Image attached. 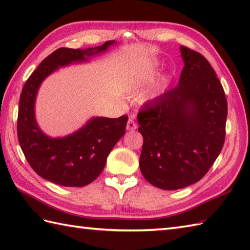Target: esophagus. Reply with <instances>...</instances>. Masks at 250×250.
I'll list each match as a JSON object with an SVG mask.
<instances>
[{
    "label": "esophagus",
    "mask_w": 250,
    "mask_h": 250,
    "mask_svg": "<svg viewBox=\"0 0 250 250\" xmlns=\"http://www.w3.org/2000/svg\"><path fill=\"white\" fill-rule=\"evenodd\" d=\"M137 128V125L136 122L133 120V118H129L128 120V124H126V129H128L129 131H133Z\"/></svg>",
    "instance_id": "34e87169"
}]
</instances>
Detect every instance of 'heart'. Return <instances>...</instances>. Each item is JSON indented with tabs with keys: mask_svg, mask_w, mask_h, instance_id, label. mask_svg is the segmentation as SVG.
Instances as JSON below:
<instances>
[{
	"mask_svg": "<svg viewBox=\"0 0 250 250\" xmlns=\"http://www.w3.org/2000/svg\"><path fill=\"white\" fill-rule=\"evenodd\" d=\"M158 94H159V91H156V92H155V94H153V95H155V97H157Z\"/></svg>",
	"mask_w": 250,
	"mask_h": 250,
	"instance_id": "1",
	"label": "heart"
}]
</instances>
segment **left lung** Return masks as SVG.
Wrapping results in <instances>:
<instances>
[{
	"label": "left lung",
	"mask_w": 250,
	"mask_h": 250,
	"mask_svg": "<svg viewBox=\"0 0 250 250\" xmlns=\"http://www.w3.org/2000/svg\"><path fill=\"white\" fill-rule=\"evenodd\" d=\"M185 66L178 84L137 114L143 135V176L163 190H177L204 177L224 147L227 98L209 62L180 46Z\"/></svg>",
	"instance_id": "8db88e82"
}]
</instances>
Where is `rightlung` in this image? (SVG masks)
Listing matches in <instances>:
<instances>
[{"mask_svg":"<svg viewBox=\"0 0 250 250\" xmlns=\"http://www.w3.org/2000/svg\"><path fill=\"white\" fill-rule=\"evenodd\" d=\"M113 44L115 41L88 49H57L25 82L19 101L18 141L31 167L44 179L64 187L89 185L103 171L109 152L125 133L128 116L94 117L75 133L54 139L41 131L34 115L36 94L47 76L60 66L87 61Z\"/></svg>","mask_w":250,"mask_h":250,"instance_id":"right-lung-1","label":"right lung"}]
</instances>
